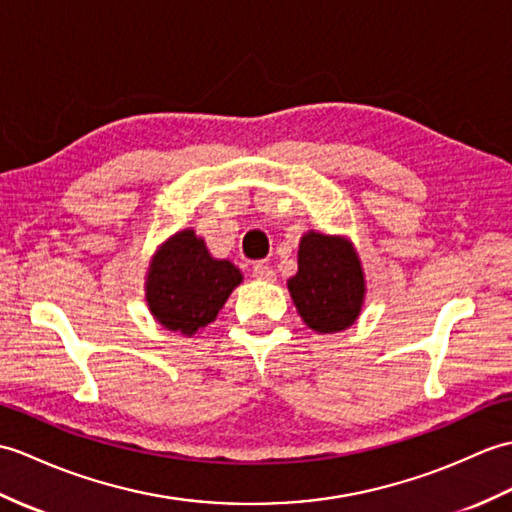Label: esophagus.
<instances>
[{"mask_svg":"<svg viewBox=\"0 0 512 512\" xmlns=\"http://www.w3.org/2000/svg\"><path fill=\"white\" fill-rule=\"evenodd\" d=\"M252 276L256 280H265V282H274L276 280V271L271 269L267 263H256L252 267Z\"/></svg>","mask_w":512,"mask_h":512,"instance_id":"obj_1","label":"esophagus"}]
</instances>
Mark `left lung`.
Masks as SVG:
<instances>
[{"label":"left lung","instance_id":"8db88e82","mask_svg":"<svg viewBox=\"0 0 512 512\" xmlns=\"http://www.w3.org/2000/svg\"><path fill=\"white\" fill-rule=\"evenodd\" d=\"M287 285L295 309L315 333L346 331L366 295L361 260L348 238L313 230L302 236L298 274Z\"/></svg>","mask_w":512,"mask_h":512}]
</instances>
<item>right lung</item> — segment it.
I'll return each instance as SVG.
<instances>
[{"instance_id": "1", "label": "right lung", "mask_w": 512, "mask_h": 512, "mask_svg": "<svg viewBox=\"0 0 512 512\" xmlns=\"http://www.w3.org/2000/svg\"><path fill=\"white\" fill-rule=\"evenodd\" d=\"M243 274L230 260L212 258L195 230H181L157 249L149 276V311L168 331L195 335L214 322Z\"/></svg>"}]
</instances>
